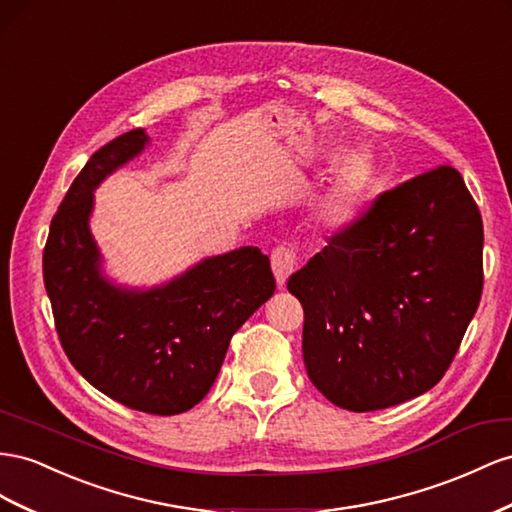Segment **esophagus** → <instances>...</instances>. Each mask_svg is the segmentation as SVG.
Listing matches in <instances>:
<instances>
[{
  "label": "esophagus",
  "instance_id": "esophagus-1",
  "mask_svg": "<svg viewBox=\"0 0 512 512\" xmlns=\"http://www.w3.org/2000/svg\"><path fill=\"white\" fill-rule=\"evenodd\" d=\"M295 252L290 250V247H275L273 254H271V267H273V273H275V282H278V286H284L288 275L295 271Z\"/></svg>",
  "mask_w": 512,
  "mask_h": 512
}]
</instances>
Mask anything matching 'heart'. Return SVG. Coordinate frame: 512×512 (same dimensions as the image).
Returning <instances> with one entry per match:
<instances>
[{
  "mask_svg": "<svg viewBox=\"0 0 512 512\" xmlns=\"http://www.w3.org/2000/svg\"><path fill=\"white\" fill-rule=\"evenodd\" d=\"M375 161L366 150H349L338 161L323 196L314 204V215L327 228H347L366 209L375 189Z\"/></svg>",
  "mask_w": 512,
  "mask_h": 512,
  "instance_id": "heart-1",
  "label": "heart"
}]
</instances>
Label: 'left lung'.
<instances>
[{
    "mask_svg": "<svg viewBox=\"0 0 512 512\" xmlns=\"http://www.w3.org/2000/svg\"><path fill=\"white\" fill-rule=\"evenodd\" d=\"M482 219L463 176L424 172L385 191L288 278L303 362L349 411L405 403L452 364L482 295Z\"/></svg>",
    "mask_w": 512,
    "mask_h": 512,
    "instance_id": "obj_1",
    "label": "left lung"
}]
</instances>
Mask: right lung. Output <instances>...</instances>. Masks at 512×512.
<instances>
[{
  "mask_svg": "<svg viewBox=\"0 0 512 512\" xmlns=\"http://www.w3.org/2000/svg\"><path fill=\"white\" fill-rule=\"evenodd\" d=\"M133 129L96 150L51 219L45 288L62 349L79 375L135 411L176 416L198 405L228 344L275 290L269 256L239 247L200 260L174 280L129 288L103 273L92 232L94 189L142 153Z\"/></svg>",
  "mask_w": 512,
  "mask_h": 512,
  "instance_id": "right-lung-1",
  "label": "right lung"
}]
</instances>
